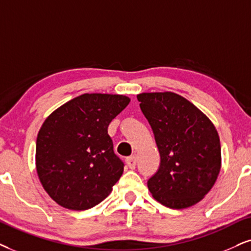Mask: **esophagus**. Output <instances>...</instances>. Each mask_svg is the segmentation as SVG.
<instances>
[{"mask_svg": "<svg viewBox=\"0 0 251 251\" xmlns=\"http://www.w3.org/2000/svg\"><path fill=\"white\" fill-rule=\"evenodd\" d=\"M136 161H138V156L136 155H132V156L126 158V163H127L129 169H134L136 166Z\"/></svg>", "mask_w": 251, "mask_h": 251, "instance_id": "esophagus-1", "label": "esophagus"}]
</instances>
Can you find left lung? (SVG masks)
I'll list each match as a JSON object with an SVG mask.
<instances>
[{
  "label": "left lung",
  "mask_w": 251,
  "mask_h": 251,
  "mask_svg": "<svg viewBox=\"0 0 251 251\" xmlns=\"http://www.w3.org/2000/svg\"><path fill=\"white\" fill-rule=\"evenodd\" d=\"M136 97L161 156L158 170L147 182L149 191L170 208L197 204L220 173V139L214 125L198 107L175 93H144Z\"/></svg>",
  "instance_id": "8db88e82"
}]
</instances>
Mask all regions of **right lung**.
Segmentation results:
<instances>
[{
    "label": "right lung",
    "mask_w": 251,
    "mask_h": 251,
    "mask_svg": "<svg viewBox=\"0 0 251 251\" xmlns=\"http://www.w3.org/2000/svg\"><path fill=\"white\" fill-rule=\"evenodd\" d=\"M124 95L83 94L58 107L38 132L41 185L62 207L84 211L103 201L123 175L109 124L128 105Z\"/></svg>",
    "instance_id": "1"
}]
</instances>
